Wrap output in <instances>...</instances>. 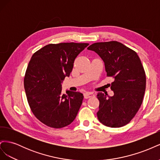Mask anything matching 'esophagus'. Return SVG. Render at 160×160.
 Returning <instances> with one entry per match:
<instances>
[{
    "label": "esophagus",
    "mask_w": 160,
    "mask_h": 160,
    "mask_svg": "<svg viewBox=\"0 0 160 160\" xmlns=\"http://www.w3.org/2000/svg\"><path fill=\"white\" fill-rule=\"evenodd\" d=\"M93 96H95V94L93 93V92H86V93L84 94L85 99H89Z\"/></svg>",
    "instance_id": "1"
}]
</instances>
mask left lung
Listing matches in <instances>:
<instances>
[{"instance_id":"left-lung-1","label":"left lung","mask_w":160,"mask_h":160,"mask_svg":"<svg viewBox=\"0 0 160 160\" xmlns=\"http://www.w3.org/2000/svg\"><path fill=\"white\" fill-rule=\"evenodd\" d=\"M88 50L95 51L104 62L107 76L113 77L109 97L98 93L99 122L105 126L120 128L130 122L143 101L146 77L138 54L118 41L95 42Z\"/></svg>"}]
</instances>
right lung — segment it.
I'll return each instance as SVG.
<instances>
[{"label":"right lung","instance_id":"1","mask_svg":"<svg viewBox=\"0 0 160 160\" xmlns=\"http://www.w3.org/2000/svg\"><path fill=\"white\" fill-rule=\"evenodd\" d=\"M88 43L49 44L33 54L27 67L24 87L27 101L35 117L53 128H61L75 119L83 95L67 90L61 83L69 77L75 58Z\"/></svg>","mask_w":160,"mask_h":160}]
</instances>
